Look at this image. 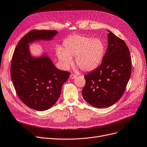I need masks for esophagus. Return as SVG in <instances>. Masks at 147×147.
<instances>
[{
    "label": "esophagus",
    "instance_id": "esophagus-1",
    "mask_svg": "<svg viewBox=\"0 0 147 147\" xmlns=\"http://www.w3.org/2000/svg\"><path fill=\"white\" fill-rule=\"evenodd\" d=\"M76 77V75H75V74H71L70 75V78L71 79V80H73V79H75V78Z\"/></svg>",
    "mask_w": 147,
    "mask_h": 147
}]
</instances>
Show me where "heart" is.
<instances>
[{
	"instance_id": "b5f03b06",
	"label": "heart",
	"mask_w": 147,
	"mask_h": 147,
	"mask_svg": "<svg viewBox=\"0 0 147 147\" xmlns=\"http://www.w3.org/2000/svg\"><path fill=\"white\" fill-rule=\"evenodd\" d=\"M63 45V49H57V55L65 68L72 63V58L75 56L76 64L81 70L93 71L102 61L105 53L102 40L85 35H73L65 40Z\"/></svg>"
}]
</instances>
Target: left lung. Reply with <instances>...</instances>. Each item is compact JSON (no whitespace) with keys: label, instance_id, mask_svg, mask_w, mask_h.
<instances>
[{"label":"left lung","instance_id":"8db88e82","mask_svg":"<svg viewBox=\"0 0 147 147\" xmlns=\"http://www.w3.org/2000/svg\"><path fill=\"white\" fill-rule=\"evenodd\" d=\"M108 48L100 65L85 76L84 99L96 108H107L121 98L131 74V58L126 43L108 30Z\"/></svg>","mask_w":147,"mask_h":147}]
</instances>
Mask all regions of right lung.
I'll use <instances>...</instances> for the list:
<instances>
[{"label": "right lung", "mask_w": 147, "mask_h": 147, "mask_svg": "<svg viewBox=\"0 0 147 147\" xmlns=\"http://www.w3.org/2000/svg\"><path fill=\"white\" fill-rule=\"evenodd\" d=\"M58 33L54 30H30L18 42L11 61L10 76L18 96L36 111L47 110L56 102L70 73L58 69L46 55L33 57L29 44L51 40Z\"/></svg>", "instance_id": "right-lung-1"}]
</instances>
